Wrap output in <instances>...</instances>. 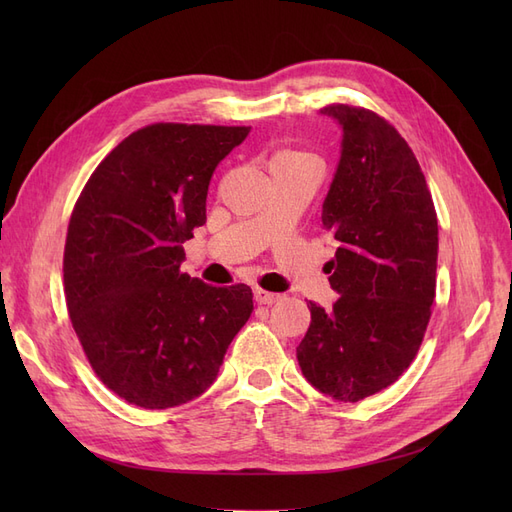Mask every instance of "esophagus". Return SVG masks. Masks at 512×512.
Wrapping results in <instances>:
<instances>
[{"mask_svg":"<svg viewBox=\"0 0 512 512\" xmlns=\"http://www.w3.org/2000/svg\"><path fill=\"white\" fill-rule=\"evenodd\" d=\"M254 299L260 305H273L275 301L282 299V294H275V292H267V290H262V288H256L254 290Z\"/></svg>","mask_w":512,"mask_h":512,"instance_id":"esophagus-1","label":"esophagus"}]
</instances>
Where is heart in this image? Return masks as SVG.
I'll list each match as a JSON object with an SVG mask.
<instances>
[{
    "label": "heart",
    "instance_id": "obj_1",
    "mask_svg": "<svg viewBox=\"0 0 512 512\" xmlns=\"http://www.w3.org/2000/svg\"><path fill=\"white\" fill-rule=\"evenodd\" d=\"M303 160H314L309 153L303 151H280L273 158V164H282V162H303Z\"/></svg>",
    "mask_w": 512,
    "mask_h": 512
}]
</instances>
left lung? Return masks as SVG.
Masks as SVG:
<instances>
[{
  "instance_id": "left-lung-1",
  "label": "left lung",
  "mask_w": 512,
  "mask_h": 512,
  "mask_svg": "<svg viewBox=\"0 0 512 512\" xmlns=\"http://www.w3.org/2000/svg\"><path fill=\"white\" fill-rule=\"evenodd\" d=\"M344 130L342 158L322 203L335 239L324 271L333 309L309 301L312 322L297 348L307 382L337 401L391 386L423 344L436 299L438 215L412 149L363 106L329 104Z\"/></svg>"
}]
</instances>
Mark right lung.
Returning a JSON list of instances; mask_svg holds the SVG:
<instances>
[{"label": "right lung", "mask_w": 512, "mask_h": 512, "mask_svg": "<svg viewBox=\"0 0 512 512\" xmlns=\"http://www.w3.org/2000/svg\"><path fill=\"white\" fill-rule=\"evenodd\" d=\"M247 134L151 123L108 153L72 209L68 314L91 369L128 404L164 410L203 395L252 314L250 286L181 271L183 243L207 222L213 170Z\"/></svg>", "instance_id": "obj_1"}]
</instances>
